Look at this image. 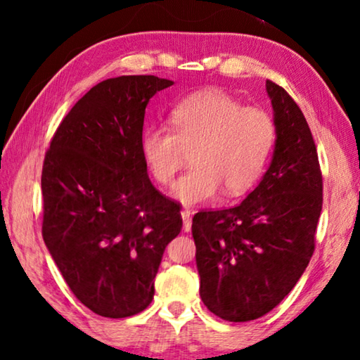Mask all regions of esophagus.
Segmentation results:
<instances>
[{
	"instance_id": "esophagus-1",
	"label": "esophagus",
	"mask_w": 360,
	"mask_h": 360,
	"mask_svg": "<svg viewBox=\"0 0 360 360\" xmlns=\"http://www.w3.org/2000/svg\"><path fill=\"white\" fill-rule=\"evenodd\" d=\"M181 219H184V231L185 233H188L191 229V218H190V211L188 210H184L181 211Z\"/></svg>"
}]
</instances>
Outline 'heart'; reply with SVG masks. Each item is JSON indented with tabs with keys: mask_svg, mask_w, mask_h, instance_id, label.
Wrapping results in <instances>:
<instances>
[{
	"mask_svg": "<svg viewBox=\"0 0 360 360\" xmlns=\"http://www.w3.org/2000/svg\"><path fill=\"white\" fill-rule=\"evenodd\" d=\"M172 133L147 126L139 139L146 169L169 185L190 150L191 169L172 186V198L190 206L205 203L223 188L238 196L257 184L272 155L277 127L269 111L244 106L228 93L205 90L179 103L170 112Z\"/></svg>",
	"mask_w": 360,
	"mask_h": 360,
	"instance_id": "b5f03b06",
	"label": "heart"
}]
</instances>
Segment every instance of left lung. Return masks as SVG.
Instances as JSON below:
<instances>
[{"label":"left lung","instance_id":"obj_1","mask_svg":"<svg viewBox=\"0 0 360 360\" xmlns=\"http://www.w3.org/2000/svg\"><path fill=\"white\" fill-rule=\"evenodd\" d=\"M277 127L267 172L243 203L200 211L191 233L200 297L226 321L274 309L308 267L323 208V176L311 131L293 98L267 80Z\"/></svg>","mask_w":360,"mask_h":360}]
</instances>
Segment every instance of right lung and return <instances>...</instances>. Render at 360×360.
I'll list each match as a JSON object with an SVG mask.
<instances>
[{
	"mask_svg": "<svg viewBox=\"0 0 360 360\" xmlns=\"http://www.w3.org/2000/svg\"><path fill=\"white\" fill-rule=\"evenodd\" d=\"M174 85L154 75L98 83L63 117L42 167V238L73 295L105 318L154 298L180 206L150 184L139 139L146 106Z\"/></svg>",
	"mask_w": 360,
	"mask_h": 360,
	"instance_id": "right-lung-1",
	"label": "right lung"
}]
</instances>
